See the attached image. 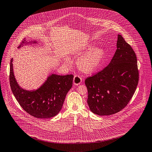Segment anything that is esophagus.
Returning <instances> with one entry per match:
<instances>
[{"instance_id":"1","label":"esophagus","mask_w":152,"mask_h":152,"mask_svg":"<svg viewBox=\"0 0 152 152\" xmlns=\"http://www.w3.org/2000/svg\"><path fill=\"white\" fill-rule=\"evenodd\" d=\"M82 81V78L81 77H80L79 75H75L74 80H73V83L74 85H78L79 84H80Z\"/></svg>"}]
</instances>
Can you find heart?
Here are the masks:
<instances>
[{
  "label": "heart",
  "mask_w": 152,
  "mask_h": 152,
  "mask_svg": "<svg viewBox=\"0 0 152 152\" xmlns=\"http://www.w3.org/2000/svg\"><path fill=\"white\" fill-rule=\"evenodd\" d=\"M84 55L77 61V67L86 74H91L98 69L106 56L105 50L102 48H96L93 44L85 47L83 49Z\"/></svg>",
  "instance_id": "1"
}]
</instances>
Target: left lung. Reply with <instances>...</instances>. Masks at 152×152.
Instances as JSON below:
<instances>
[{
  "label": "left lung",
  "instance_id": "left-lung-1",
  "mask_svg": "<svg viewBox=\"0 0 152 152\" xmlns=\"http://www.w3.org/2000/svg\"><path fill=\"white\" fill-rule=\"evenodd\" d=\"M117 48L109 65L85 81L89 109L99 115H112L123 109L138 85L136 54L121 35H118Z\"/></svg>",
  "mask_w": 152,
  "mask_h": 152
}]
</instances>
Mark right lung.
<instances>
[{"instance_id":"right-lung-1","label":"right lung","mask_w":152,"mask_h":152,"mask_svg":"<svg viewBox=\"0 0 152 152\" xmlns=\"http://www.w3.org/2000/svg\"><path fill=\"white\" fill-rule=\"evenodd\" d=\"M37 43V42H33ZM27 44L22 41L18 46ZM74 75L52 74L36 91L22 89L14 77L13 58L10 64V85L11 89L21 107L31 115L38 118H49L56 115L61 110L67 92L72 85Z\"/></svg>"}]
</instances>
